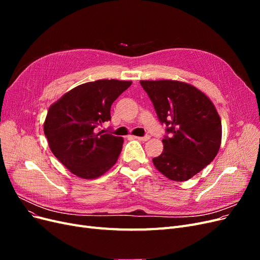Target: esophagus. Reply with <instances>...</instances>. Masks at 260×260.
Instances as JSON below:
<instances>
[{
  "instance_id": "obj_1",
  "label": "esophagus",
  "mask_w": 260,
  "mask_h": 260,
  "mask_svg": "<svg viewBox=\"0 0 260 260\" xmlns=\"http://www.w3.org/2000/svg\"><path fill=\"white\" fill-rule=\"evenodd\" d=\"M149 136H145V137H135V139H137V140H139V141H142V142H145V141H147V140H149Z\"/></svg>"
}]
</instances>
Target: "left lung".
Masks as SVG:
<instances>
[{
  "label": "left lung",
  "mask_w": 260,
  "mask_h": 260,
  "mask_svg": "<svg viewBox=\"0 0 260 260\" xmlns=\"http://www.w3.org/2000/svg\"><path fill=\"white\" fill-rule=\"evenodd\" d=\"M169 137L153 158L156 169L174 181H186L216 157L221 144V119L210 99L194 85L177 80H141Z\"/></svg>",
  "instance_id": "8db88e82"
}]
</instances>
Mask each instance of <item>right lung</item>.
Here are the masks:
<instances>
[{"instance_id": "right-lung-1", "label": "right lung", "mask_w": 260, "mask_h": 260, "mask_svg": "<svg viewBox=\"0 0 260 260\" xmlns=\"http://www.w3.org/2000/svg\"><path fill=\"white\" fill-rule=\"evenodd\" d=\"M131 81L96 80L76 86L53 103L44 135L54 156L75 176L95 179L116 164L123 139L96 128L111 120L114 101Z\"/></svg>"}]
</instances>
